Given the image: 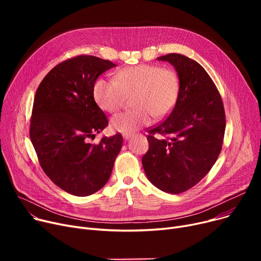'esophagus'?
I'll list each match as a JSON object with an SVG mask.
<instances>
[{
  "label": "esophagus",
  "instance_id": "esophagus-1",
  "mask_svg": "<svg viewBox=\"0 0 261 261\" xmlns=\"http://www.w3.org/2000/svg\"><path fill=\"white\" fill-rule=\"evenodd\" d=\"M131 136H132V133H126V134H123V139L128 141L131 138Z\"/></svg>",
  "mask_w": 261,
  "mask_h": 261
}]
</instances>
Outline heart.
Returning a JSON list of instances; mask_svg holds the SVG:
<instances>
[{
    "label": "heart",
    "instance_id": "heart-1",
    "mask_svg": "<svg viewBox=\"0 0 261 261\" xmlns=\"http://www.w3.org/2000/svg\"><path fill=\"white\" fill-rule=\"evenodd\" d=\"M180 90L179 75L172 68L138 64L117 72L115 80L99 78L93 95L100 109L113 113L122 107L127 95L134 93L133 105L139 108L118 113L111 119L112 129L126 134L149 125L153 115L167 116L179 99Z\"/></svg>",
    "mask_w": 261,
    "mask_h": 261
}]
</instances>
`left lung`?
<instances>
[{"mask_svg":"<svg viewBox=\"0 0 261 261\" xmlns=\"http://www.w3.org/2000/svg\"><path fill=\"white\" fill-rule=\"evenodd\" d=\"M158 60L174 66L181 90L168 117L149 130L142 164L155 187L177 195L198 184L214 166L222 149L225 112L220 93L197 61L181 54Z\"/></svg>","mask_w":261,"mask_h":261,"instance_id":"1","label":"left lung"}]
</instances>
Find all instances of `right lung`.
Segmentation results:
<instances>
[{"mask_svg": "<svg viewBox=\"0 0 261 261\" xmlns=\"http://www.w3.org/2000/svg\"><path fill=\"white\" fill-rule=\"evenodd\" d=\"M116 66L89 55L67 59L41 81L31 118V141L45 174L66 193L90 196L111 175L122 136L89 142L108 126L95 102L93 88L99 75Z\"/></svg>", "mask_w": 261, "mask_h": 261, "instance_id": "add662e5", "label": "right lung"}]
</instances>
